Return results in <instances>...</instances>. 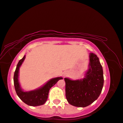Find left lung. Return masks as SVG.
Returning <instances> with one entry per match:
<instances>
[{
    "instance_id": "obj_1",
    "label": "left lung",
    "mask_w": 123,
    "mask_h": 123,
    "mask_svg": "<svg viewBox=\"0 0 123 123\" xmlns=\"http://www.w3.org/2000/svg\"><path fill=\"white\" fill-rule=\"evenodd\" d=\"M89 70L84 79L72 80L65 78L66 97L69 104L77 107L89 106L98 98L104 85L103 67L98 56L89 55Z\"/></svg>"
}]
</instances>
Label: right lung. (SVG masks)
<instances>
[{
    "mask_svg": "<svg viewBox=\"0 0 123 123\" xmlns=\"http://www.w3.org/2000/svg\"><path fill=\"white\" fill-rule=\"evenodd\" d=\"M25 57V56H24L18 62L14 72V85L15 91H16L17 95L18 96L19 98L28 105L32 106L42 105L44 104L47 100L49 89L53 85H55L59 80L62 79V77H58L52 79L42 87L38 89L33 91H27V92L23 91L20 88L18 80V75L19 67L23 62Z\"/></svg>",
    "mask_w": 123,
    "mask_h": 123,
    "instance_id": "add662e5",
    "label": "right lung"
}]
</instances>
